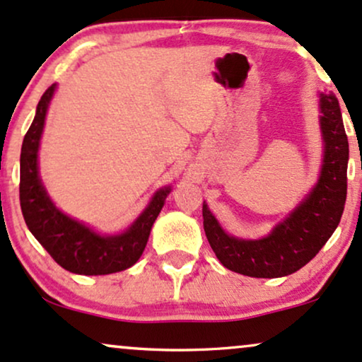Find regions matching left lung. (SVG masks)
Here are the masks:
<instances>
[{
	"label": "left lung",
	"instance_id": "obj_1",
	"mask_svg": "<svg viewBox=\"0 0 362 362\" xmlns=\"http://www.w3.org/2000/svg\"><path fill=\"white\" fill-rule=\"evenodd\" d=\"M324 162L312 192L268 236L239 239L221 228L207 204L204 230L217 259L230 272L252 278H280L305 267L341 223L347 195L349 143L334 94H320Z\"/></svg>",
	"mask_w": 362,
	"mask_h": 362
}]
</instances>
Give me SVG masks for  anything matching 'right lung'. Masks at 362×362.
<instances>
[{
	"label": "right lung",
	"instance_id": "1",
	"mask_svg": "<svg viewBox=\"0 0 362 362\" xmlns=\"http://www.w3.org/2000/svg\"><path fill=\"white\" fill-rule=\"evenodd\" d=\"M55 93L52 84L42 95L37 115L23 138L20 156V206L30 233L67 272L76 275H110L133 267L145 251L151 226L162 211L170 187L156 190L145 211L124 233L106 236L65 216L54 206L40 175L38 146L47 110Z\"/></svg>",
	"mask_w": 362,
	"mask_h": 362
}]
</instances>
